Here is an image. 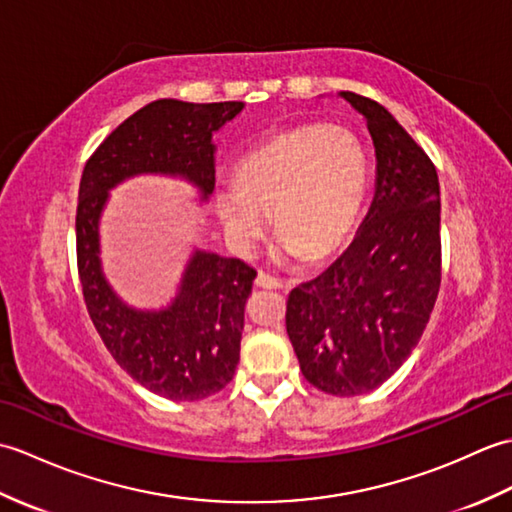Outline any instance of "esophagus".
<instances>
[{"label":"esophagus","instance_id":"1","mask_svg":"<svg viewBox=\"0 0 512 512\" xmlns=\"http://www.w3.org/2000/svg\"><path fill=\"white\" fill-rule=\"evenodd\" d=\"M255 284L259 286V288H286V284L281 279H277V277H273V275H268V273H264V270H259L257 273V279H255Z\"/></svg>","mask_w":512,"mask_h":512}]
</instances>
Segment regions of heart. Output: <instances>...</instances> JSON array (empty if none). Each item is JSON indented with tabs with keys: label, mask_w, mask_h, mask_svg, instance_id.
I'll list each match as a JSON object with an SVG mask.
<instances>
[{
	"label": "heart",
	"mask_w": 512,
	"mask_h": 512,
	"mask_svg": "<svg viewBox=\"0 0 512 512\" xmlns=\"http://www.w3.org/2000/svg\"><path fill=\"white\" fill-rule=\"evenodd\" d=\"M233 184L215 191V211L237 250L253 248L273 213L279 248L325 262L350 239L363 211L369 162L343 125L308 123L268 136L239 158Z\"/></svg>",
	"instance_id": "b5f03b06"
}]
</instances>
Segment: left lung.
Instances as JSON below:
<instances>
[{"label":"left lung","instance_id":"obj_1","mask_svg":"<svg viewBox=\"0 0 512 512\" xmlns=\"http://www.w3.org/2000/svg\"><path fill=\"white\" fill-rule=\"evenodd\" d=\"M376 147V195L352 246L290 292L286 330L310 385L332 396L380 387L427 328L442 281L440 184L424 149L383 105L341 92Z\"/></svg>","mask_w":512,"mask_h":512}]
</instances>
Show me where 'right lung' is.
<instances>
[{
    "label": "right lung",
    "mask_w": 512,
    "mask_h": 512,
    "mask_svg": "<svg viewBox=\"0 0 512 512\" xmlns=\"http://www.w3.org/2000/svg\"><path fill=\"white\" fill-rule=\"evenodd\" d=\"M242 107V101H154L118 125L83 167L76 268L85 308L114 361L167 400H202L231 383L257 270L242 259L195 253L171 308L129 310L101 275L99 215L114 184L145 171L187 176L206 198L215 187L211 136Z\"/></svg>",
    "instance_id": "add662e5"
}]
</instances>
